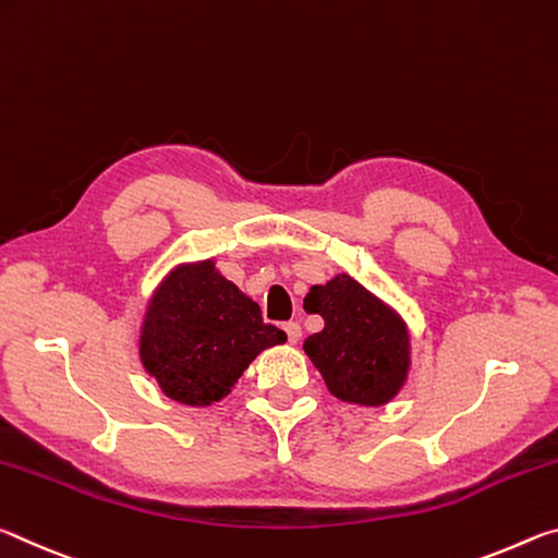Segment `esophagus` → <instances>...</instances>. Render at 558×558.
I'll return each mask as SVG.
<instances>
[{"mask_svg": "<svg viewBox=\"0 0 558 558\" xmlns=\"http://www.w3.org/2000/svg\"><path fill=\"white\" fill-rule=\"evenodd\" d=\"M284 331H287L289 343H296L301 339V326L296 322H287L284 324Z\"/></svg>", "mask_w": 558, "mask_h": 558, "instance_id": "1", "label": "esophagus"}]
</instances>
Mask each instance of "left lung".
I'll use <instances>...</instances> for the list:
<instances>
[{
    "label": "left lung",
    "mask_w": 558,
    "mask_h": 558,
    "mask_svg": "<svg viewBox=\"0 0 558 558\" xmlns=\"http://www.w3.org/2000/svg\"><path fill=\"white\" fill-rule=\"evenodd\" d=\"M306 304L308 314L324 318L304 351L328 392L351 405H388L405 388L413 365V336L403 316L349 274L308 289Z\"/></svg>",
    "instance_id": "1"
}]
</instances>
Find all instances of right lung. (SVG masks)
Listing matches in <instances>:
<instances>
[{
  "label": "right lung",
  "mask_w": 558,
  "mask_h": 558,
  "mask_svg": "<svg viewBox=\"0 0 558 558\" xmlns=\"http://www.w3.org/2000/svg\"><path fill=\"white\" fill-rule=\"evenodd\" d=\"M287 341L262 308L219 274L215 259L172 267L145 301L138 355L145 373L182 405L227 398L262 351Z\"/></svg>",
  "instance_id": "obj_1"
}]
</instances>
